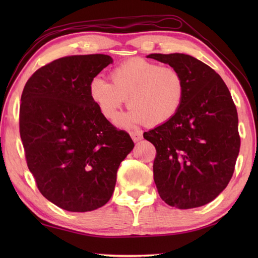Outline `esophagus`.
<instances>
[{
	"instance_id": "esophagus-1",
	"label": "esophagus",
	"mask_w": 258,
	"mask_h": 258,
	"mask_svg": "<svg viewBox=\"0 0 258 258\" xmlns=\"http://www.w3.org/2000/svg\"><path fill=\"white\" fill-rule=\"evenodd\" d=\"M130 135L134 142H139L143 139V133L141 131H132V132H130Z\"/></svg>"
}]
</instances>
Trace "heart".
<instances>
[{
    "label": "heart",
    "mask_w": 258,
    "mask_h": 258,
    "mask_svg": "<svg viewBox=\"0 0 258 258\" xmlns=\"http://www.w3.org/2000/svg\"><path fill=\"white\" fill-rule=\"evenodd\" d=\"M91 81V100L106 119L115 120L125 98L130 111L118 119L122 126L146 123L157 126L173 118L182 106L185 82L177 69L133 57L118 64L109 74Z\"/></svg>",
    "instance_id": "b5f03b06"
}]
</instances>
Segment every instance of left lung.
Listing matches in <instances>:
<instances>
[{
	"mask_svg": "<svg viewBox=\"0 0 258 258\" xmlns=\"http://www.w3.org/2000/svg\"><path fill=\"white\" fill-rule=\"evenodd\" d=\"M179 71L185 96L168 122L143 134L155 146L154 182L169 206L212 202L231 180L239 153L238 116L231 93L212 68L186 54H150Z\"/></svg>",
	"mask_w": 258,
	"mask_h": 258,
	"instance_id": "obj_1",
	"label": "left lung"
}]
</instances>
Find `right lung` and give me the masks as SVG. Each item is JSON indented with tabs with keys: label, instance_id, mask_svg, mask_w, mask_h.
Wrapping results in <instances>:
<instances>
[{
	"label": "right lung",
	"instance_id": "right-lung-1",
	"mask_svg": "<svg viewBox=\"0 0 258 258\" xmlns=\"http://www.w3.org/2000/svg\"><path fill=\"white\" fill-rule=\"evenodd\" d=\"M104 54L57 58L35 71L21 96L20 135L41 194L69 212L111 199L120 162L133 150L91 100V81L111 64Z\"/></svg>",
	"mask_w": 258,
	"mask_h": 258
}]
</instances>
